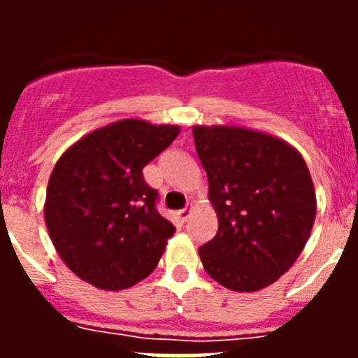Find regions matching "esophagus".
Instances as JSON below:
<instances>
[{
  "label": "esophagus",
  "instance_id": "34e87169",
  "mask_svg": "<svg viewBox=\"0 0 358 358\" xmlns=\"http://www.w3.org/2000/svg\"><path fill=\"white\" fill-rule=\"evenodd\" d=\"M192 211H194V206H192V204H188V206H186L185 210H181L177 215H179V218H181L182 222H186V220H188V218H189V215H192Z\"/></svg>",
  "mask_w": 358,
  "mask_h": 358
}]
</instances>
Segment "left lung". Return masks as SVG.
Segmentation results:
<instances>
[{
  "label": "left lung",
  "instance_id": "left-lung-1",
  "mask_svg": "<svg viewBox=\"0 0 358 358\" xmlns=\"http://www.w3.org/2000/svg\"><path fill=\"white\" fill-rule=\"evenodd\" d=\"M208 199L218 218L199 249L202 267L235 292H256L289 271L314 227L312 176L296 148L240 125H194Z\"/></svg>",
  "mask_w": 358,
  "mask_h": 358
}]
</instances>
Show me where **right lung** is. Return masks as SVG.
Returning a JSON list of instances; mask_svg holds the SVG:
<instances>
[{
    "label": "right lung",
    "instance_id": "obj_1",
    "mask_svg": "<svg viewBox=\"0 0 358 358\" xmlns=\"http://www.w3.org/2000/svg\"><path fill=\"white\" fill-rule=\"evenodd\" d=\"M181 132L127 118L85 134L50 176L44 220L66 267L96 289L123 290L157 267L176 227L156 210L143 169Z\"/></svg>",
    "mask_w": 358,
    "mask_h": 358
}]
</instances>
